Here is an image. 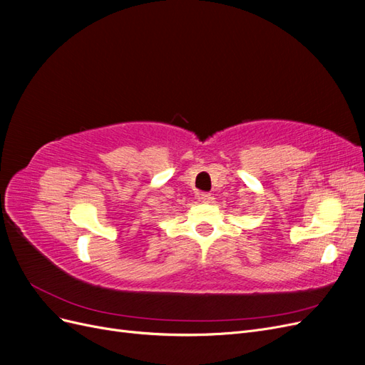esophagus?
I'll list each match as a JSON object with an SVG mask.
<instances>
[{
  "mask_svg": "<svg viewBox=\"0 0 365 365\" xmlns=\"http://www.w3.org/2000/svg\"><path fill=\"white\" fill-rule=\"evenodd\" d=\"M197 200H200L201 202H204V204H208V202H212V195L210 193H205V192H201V193H197Z\"/></svg>",
  "mask_w": 365,
  "mask_h": 365,
  "instance_id": "1",
  "label": "esophagus"
}]
</instances>
